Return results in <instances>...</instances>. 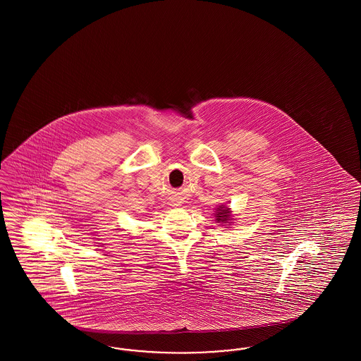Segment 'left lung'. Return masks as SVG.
I'll use <instances>...</instances> for the list:
<instances>
[{
    "mask_svg": "<svg viewBox=\"0 0 361 361\" xmlns=\"http://www.w3.org/2000/svg\"><path fill=\"white\" fill-rule=\"evenodd\" d=\"M216 211H218V212H216V221H218V222H226V221H228V218H230V211H228V208L219 207Z\"/></svg>",
    "mask_w": 361,
    "mask_h": 361,
    "instance_id": "obj_1",
    "label": "left lung"
}]
</instances>
